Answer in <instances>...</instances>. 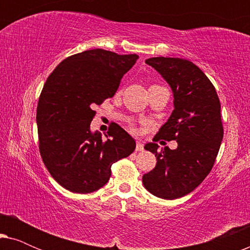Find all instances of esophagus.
Returning a JSON list of instances; mask_svg holds the SVG:
<instances>
[{
  "instance_id": "1",
  "label": "esophagus",
  "mask_w": 250,
  "mask_h": 250,
  "mask_svg": "<svg viewBox=\"0 0 250 250\" xmlns=\"http://www.w3.org/2000/svg\"><path fill=\"white\" fill-rule=\"evenodd\" d=\"M135 150H136V151H143V150H145V148H143L142 142H140V141L136 142V148H135Z\"/></svg>"
}]
</instances>
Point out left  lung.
<instances>
[{
	"label": "left lung",
	"mask_w": 250,
	"mask_h": 250,
	"mask_svg": "<svg viewBox=\"0 0 250 250\" xmlns=\"http://www.w3.org/2000/svg\"><path fill=\"white\" fill-rule=\"evenodd\" d=\"M146 63L162 75L174 95L172 115L153 140L176 139L178 148L158 152L156 144L146 143L157 165L142 182L153 196L177 199L196 189L213 168L224 133L220 99L203 70L189 60L156 57Z\"/></svg>",
	"instance_id": "left-lung-1"
}]
</instances>
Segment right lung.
<instances>
[{"label": "right lung", "mask_w": 250, "mask_h": 250, "mask_svg": "<svg viewBox=\"0 0 250 250\" xmlns=\"http://www.w3.org/2000/svg\"><path fill=\"white\" fill-rule=\"evenodd\" d=\"M138 54L102 49L74 54L58 64L44 84L37 104L39 148L51 176L75 193H90L110 179L111 165L135 149V141L112 124L107 140L92 133L95 111L112 98Z\"/></svg>", "instance_id": "1"}]
</instances>
